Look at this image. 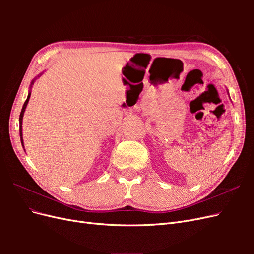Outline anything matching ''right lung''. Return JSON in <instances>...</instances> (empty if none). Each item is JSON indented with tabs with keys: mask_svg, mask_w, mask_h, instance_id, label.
<instances>
[{
	"mask_svg": "<svg viewBox=\"0 0 254 254\" xmlns=\"http://www.w3.org/2000/svg\"><path fill=\"white\" fill-rule=\"evenodd\" d=\"M41 76V74L40 75H38V77H40ZM37 79V77L30 82V86H29V91H28V95H27V98H26V101H25V103H24V105H23V107H22V110H21V113H20V119H19V122H20V139H21V143H22V146H23V148H24V144H23V135H22V122H23V115H24V112H25V109H26V107H27V104H28V101H29V97H30V93H32V87H33V84H34V82H35V80Z\"/></svg>",
	"mask_w": 254,
	"mask_h": 254,
	"instance_id": "1",
	"label": "right lung"
}]
</instances>
